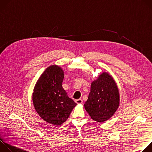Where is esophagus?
<instances>
[{"label":"esophagus","instance_id":"obj_1","mask_svg":"<svg viewBox=\"0 0 152 152\" xmlns=\"http://www.w3.org/2000/svg\"><path fill=\"white\" fill-rule=\"evenodd\" d=\"M75 102H76V103H77V104H80V103H82L83 101H82V99H77V100H75Z\"/></svg>","mask_w":152,"mask_h":152}]
</instances>
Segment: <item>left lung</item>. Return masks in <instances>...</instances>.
I'll return each instance as SVG.
<instances>
[{
  "label": "left lung",
  "instance_id": "1",
  "mask_svg": "<svg viewBox=\"0 0 152 152\" xmlns=\"http://www.w3.org/2000/svg\"><path fill=\"white\" fill-rule=\"evenodd\" d=\"M120 104L118 86L113 76L103 72L91 84L88 100L84 104L85 109L91 118L103 123L110 119Z\"/></svg>",
  "mask_w": 152,
  "mask_h": 152
}]
</instances>
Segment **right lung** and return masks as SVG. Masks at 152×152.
Returning <instances> with one entry per match:
<instances>
[{"label": "right lung", "instance_id": "add662e5", "mask_svg": "<svg viewBox=\"0 0 152 152\" xmlns=\"http://www.w3.org/2000/svg\"><path fill=\"white\" fill-rule=\"evenodd\" d=\"M64 77L62 69L52 65L39 76L32 93L34 106L38 114L54 126L66 121L77 104L62 88Z\"/></svg>", "mask_w": 152, "mask_h": 152}]
</instances>
